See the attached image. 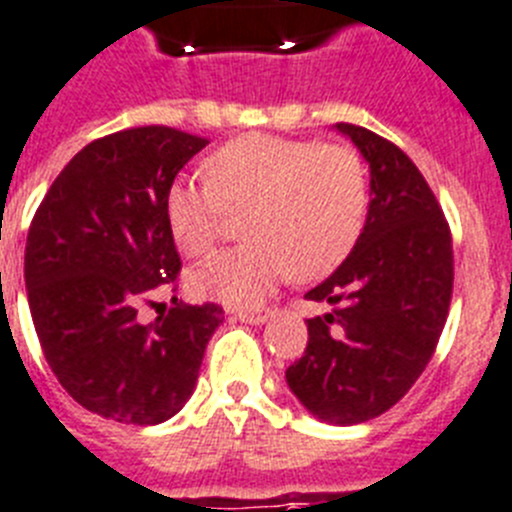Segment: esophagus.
I'll return each mask as SVG.
<instances>
[{
  "label": "esophagus",
  "mask_w": 512,
  "mask_h": 512,
  "mask_svg": "<svg viewBox=\"0 0 512 512\" xmlns=\"http://www.w3.org/2000/svg\"><path fill=\"white\" fill-rule=\"evenodd\" d=\"M270 311L265 309H257V311H234V319H239V322H247V324H262L265 319H268Z\"/></svg>",
  "instance_id": "1"
}]
</instances>
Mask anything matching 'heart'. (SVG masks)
<instances>
[{"mask_svg":"<svg viewBox=\"0 0 512 512\" xmlns=\"http://www.w3.org/2000/svg\"><path fill=\"white\" fill-rule=\"evenodd\" d=\"M203 172L206 182L175 177L164 193V219L180 252L208 255L229 213L242 211L250 242L190 273L198 296L252 306L291 273L299 281L332 273L361 239L368 177L350 146L247 133L213 149Z\"/></svg>","mask_w":512,"mask_h":512,"instance_id":"heart-1","label":"heart"}]
</instances>
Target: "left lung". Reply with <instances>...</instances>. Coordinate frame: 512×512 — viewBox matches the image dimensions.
<instances>
[{"label":"left lung","instance_id":"left-lung-1","mask_svg":"<svg viewBox=\"0 0 512 512\" xmlns=\"http://www.w3.org/2000/svg\"><path fill=\"white\" fill-rule=\"evenodd\" d=\"M371 167V206L353 252L306 299L332 304L286 381L311 415L358 425L412 389L441 340L453 293L451 229L422 172L397 144L337 123Z\"/></svg>","mask_w":512,"mask_h":512}]
</instances>
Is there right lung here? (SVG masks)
I'll use <instances>...</instances> for the list:
<instances>
[{
  "label": "right lung",
  "instance_id": "add662e5",
  "mask_svg": "<svg viewBox=\"0 0 512 512\" xmlns=\"http://www.w3.org/2000/svg\"><path fill=\"white\" fill-rule=\"evenodd\" d=\"M208 144L170 126H139L84 146L53 180L25 244V288L43 355L84 410L126 425H159L198 381L219 304L172 301L139 309L175 286L180 255L164 193Z\"/></svg>",
  "mask_w": 512,
  "mask_h": 512
}]
</instances>
